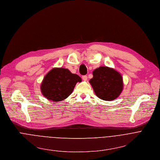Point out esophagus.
I'll use <instances>...</instances> for the list:
<instances>
[{"label":"esophagus","instance_id":"1","mask_svg":"<svg viewBox=\"0 0 160 160\" xmlns=\"http://www.w3.org/2000/svg\"><path fill=\"white\" fill-rule=\"evenodd\" d=\"M87 76H82V79L83 81H86L87 80Z\"/></svg>","mask_w":160,"mask_h":160}]
</instances>
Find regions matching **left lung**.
<instances>
[{
	"mask_svg": "<svg viewBox=\"0 0 160 160\" xmlns=\"http://www.w3.org/2000/svg\"><path fill=\"white\" fill-rule=\"evenodd\" d=\"M90 80L96 95L103 100H113L121 94L123 88L121 75L108 67H100L93 72Z\"/></svg>",
	"mask_w": 160,
	"mask_h": 160,
	"instance_id": "obj_1",
	"label": "left lung"
}]
</instances>
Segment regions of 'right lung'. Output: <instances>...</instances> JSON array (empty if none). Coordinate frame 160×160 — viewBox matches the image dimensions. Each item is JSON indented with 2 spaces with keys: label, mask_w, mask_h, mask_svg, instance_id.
Here are the masks:
<instances>
[{
  "label": "right lung",
  "mask_w": 160,
  "mask_h": 160,
  "mask_svg": "<svg viewBox=\"0 0 160 160\" xmlns=\"http://www.w3.org/2000/svg\"><path fill=\"white\" fill-rule=\"evenodd\" d=\"M81 78L67 68H54L45 76L41 86L42 95L49 100L60 102L67 98Z\"/></svg>",
  "instance_id": "obj_1"
}]
</instances>
